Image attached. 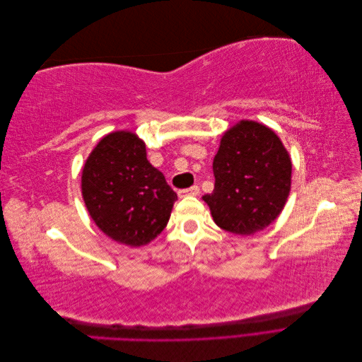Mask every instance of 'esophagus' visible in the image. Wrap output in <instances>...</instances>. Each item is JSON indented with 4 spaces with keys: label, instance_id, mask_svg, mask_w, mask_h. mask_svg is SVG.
Wrapping results in <instances>:
<instances>
[{
    "label": "esophagus",
    "instance_id": "1",
    "mask_svg": "<svg viewBox=\"0 0 362 362\" xmlns=\"http://www.w3.org/2000/svg\"><path fill=\"white\" fill-rule=\"evenodd\" d=\"M198 194H199L198 185H192V187H189V189H184V190L178 192L180 198H182V196H198Z\"/></svg>",
    "mask_w": 362,
    "mask_h": 362
}]
</instances>
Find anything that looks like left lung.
<instances>
[{
	"label": "left lung",
	"instance_id": "obj_1",
	"mask_svg": "<svg viewBox=\"0 0 362 362\" xmlns=\"http://www.w3.org/2000/svg\"><path fill=\"white\" fill-rule=\"evenodd\" d=\"M214 190L202 196L217 226L252 235L281 214L291 187V160L269 127L240 120L222 136L213 161Z\"/></svg>",
	"mask_w": 362,
	"mask_h": 362
}]
</instances>
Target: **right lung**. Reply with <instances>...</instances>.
Returning a JSON list of instances; mask_svg holds the SVG:
<instances>
[{"label": "right lung", "mask_w": 362, "mask_h": 362, "mask_svg": "<svg viewBox=\"0 0 362 362\" xmlns=\"http://www.w3.org/2000/svg\"><path fill=\"white\" fill-rule=\"evenodd\" d=\"M81 193L96 226L131 247L148 245L166 228L178 198L131 131L100 140L84 163Z\"/></svg>", "instance_id": "add662e5"}]
</instances>
